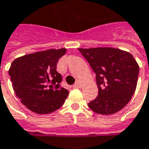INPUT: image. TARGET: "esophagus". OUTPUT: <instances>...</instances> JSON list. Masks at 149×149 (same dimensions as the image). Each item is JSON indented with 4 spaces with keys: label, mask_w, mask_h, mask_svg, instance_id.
<instances>
[{
    "label": "esophagus",
    "mask_w": 149,
    "mask_h": 149,
    "mask_svg": "<svg viewBox=\"0 0 149 149\" xmlns=\"http://www.w3.org/2000/svg\"><path fill=\"white\" fill-rule=\"evenodd\" d=\"M82 85H83V83H82L81 81H77L74 85H73V88H82Z\"/></svg>",
    "instance_id": "1"
}]
</instances>
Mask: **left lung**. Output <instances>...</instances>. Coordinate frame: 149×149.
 I'll return each instance as SVG.
<instances>
[{"instance_id": "8db88e82", "label": "left lung", "mask_w": 149, "mask_h": 149, "mask_svg": "<svg viewBox=\"0 0 149 149\" xmlns=\"http://www.w3.org/2000/svg\"><path fill=\"white\" fill-rule=\"evenodd\" d=\"M96 74L99 93L88 103L95 113L111 115L124 108L136 90L139 66L129 52L100 47L78 49Z\"/></svg>"}]
</instances>
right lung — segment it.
Instances as JSON below:
<instances>
[{"label": "right lung", "instance_id": "right-lung-1", "mask_svg": "<svg viewBox=\"0 0 149 149\" xmlns=\"http://www.w3.org/2000/svg\"><path fill=\"white\" fill-rule=\"evenodd\" d=\"M66 49L39 51L15 59L9 75L16 95L37 114H49L62 106L68 90L61 87L62 77L56 71Z\"/></svg>", "mask_w": 149, "mask_h": 149}]
</instances>
